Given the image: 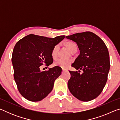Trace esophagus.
Returning <instances> with one entry per match:
<instances>
[{"instance_id":"1","label":"esophagus","mask_w":120,"mask_h":120,"mask_svg":"<svg viewBox=\"0 0 120 120\" xmlns=\"http://www.w3.org/2000/svg\"><path fill=\"white\" fill-rule=\"evenodd\" d=\"M66 70H64V69H62V72H64V71H66Z\"/></svg>"}]
</instances>
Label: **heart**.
<instances>
[{"instance_id": "heart-1", "label": "heart", "mask_w": 120, "mask_h": 120, "mask_svg": "<svg viewBox=\"0 0 120 120\" xmlns=\"http://www.w3.org/2000/svg\"><path fill=\"white\" fill-rule=\"evenodd\" d=\"M66 46L68 48L69 50L71 52L74 51L75 50H77V46L76 44L74 42H68L66 43ZM59 49V45H55L53 48L51 52L52 57L53 59H55L57 56L58 51ZM72 61L71 60H66L63 59H59L57 60H56L54 63V65L56 66L62 68L66 69L67 68L69 65L71 64Z\"/></svg>"}]
</instances>
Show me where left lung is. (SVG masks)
Wrapping results in <instances>:
<instances>
[{"mask_svg": "<svg viewBox=\"0 0 120 120\" xmlns=\"http://www.w3.org/2000/svg\"><path fill=\"white\" fill-rule=\"evenodd\" d=\"M66 38L76 42L80 50L71 66L83 70L82 74L69 71L68 88L79 100L92 101L101 94L107 82L110 68L108 49L103 41L91 32L77 33Z\"/></svg>", "mask_w": 120, "mask_h": 120, "instance_id": "obj_1", "label": "left lung"}]
</instances>
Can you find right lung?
Returning <instances> with one entry per match:
<instances>
[{"mask_svg": "<svg viewBox=\"0 0 120 120\" xmlns=\"http://www.w3.org/2000/svg\"><path fill=\"white\" fill-rule=\"evenodd\" d=\"M65 36L50 38L30 34L16 43L11 58L14 77L19 92L26 99L40 101L52 91L62 69L56 66L41 71L40 67L52 64L53 48Z\"/></svg>", "mask_w": 120, "mask_h": 120, "instance_id": "obj_1", "label": "right lung"}]
</instances>
